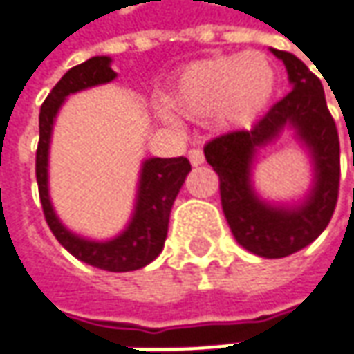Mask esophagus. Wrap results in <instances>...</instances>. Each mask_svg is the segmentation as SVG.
<instances>
[{
  "mask_svg": "<svg viewBox=\"0 0 354 354\" xmlns=\"http://www.w3.org/2000/svg\"><path fill=\"white\" fill-rule=\"evenodd\" d=\"M188 158L189 162H192V166H201L203 165V153H201L200 149H189L188 151Z\"/></svg>",
  "mask_w": 354,
  "mask_h": 354,
  "instance_id": "obj_1",
  "label": "esophagus"
}]
</instances>
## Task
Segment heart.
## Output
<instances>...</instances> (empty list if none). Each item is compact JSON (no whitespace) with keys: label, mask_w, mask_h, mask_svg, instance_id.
Returning a JSON list of instances; mask_svg holds the SVG:
<instances>
[{"label":"heart","mask_w":354,"mask_h":354,"mask_svg":"<svg viewBox=\"0 0 354 354\" xmlns=\"http://www.w3.org/2000/svg\"><path fill=\"white\" fill-rule=\"evenodd\" d=\"M276 86L278 74L266 55H217L182 68L166 92V104L186 119H207L231 131L252 125L272 104ZM160 115L168 125L176 123L168 111Z\"/></svg>","instance_id":"obj_1"}]
</instances>
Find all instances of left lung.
Here are the masks:
<instances>
[{
  "instance_id": "obj_1",
  "label": "left lung",
  "mask_w": 354,
  "mask_h": 354,
  "mask_svg": "<svg viewBox=\"0 0 354 354\" xmlns=\"http://www.w3.org/2000/svg\"><path fill=\"white\" fill-rule=\"evenodd\" d=\"M284 62L292 92L250 131H233L203 147L219 176L221 205L243 249L282 259L308 247L329 225L339 192V135L325 104L319 78L298 56L270 48ZM288 132L310 160L312 182L296 201L262 198L254 186V165L262 148Z\"/></svg>"
}]
</instances>
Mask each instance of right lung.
Masks as SVG:
<instances>
[{
    "label": "right lung",
    "instance_id": "1",
    "mask_svg": "<svg viewBox=\"0 0 354 354\" xmlns=\"http://www.w3.org/2000/svg\"><path fill=\"white\" fill-rule=\"evenodd\" d=\"M111 62V56H92L78 66L70 68L44 100L39 113L37 184L46 223L72 257L107 272H131L153 262L165 249L172 203L192 170L188 158L151 156L140 162L131 217L123 231L111 239L84 237L64 225L53 205L48 184L50 142L56 117L68 95L113 82L117 72H113Z\"/></svg>",
    "mask_w": 354,
    "mask_h": 354
}]
</instances>
